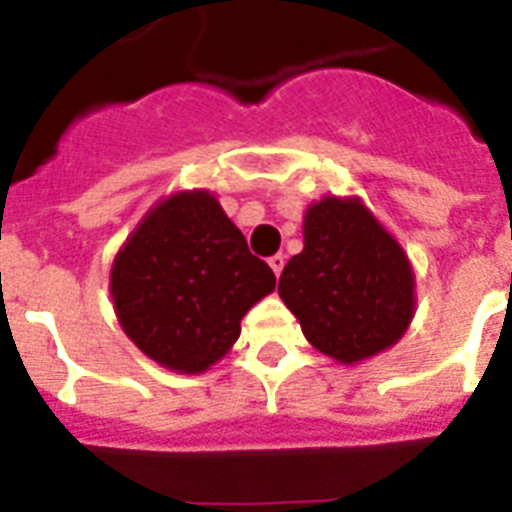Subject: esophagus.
Returning <instances> with one entry per match:
<instances>
[{"label":"esophagus","instance_id":"obj_1","mask_svg":"<svg viewBox=\"0 0 512 512\" xmlns=\"http://www.w3.org/2000/svg\"><path fill=\"white\" fill-rule=\"evenodd\" d=\"M283 263H286V257H283V255H273V257H270V260H268V265H270V268H273V273H276V276H281Z\"/></svg>","mask_w":512,"mask_h":512}]
</instances>
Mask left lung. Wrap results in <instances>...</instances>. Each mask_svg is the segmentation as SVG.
Returning a JSON list of instances; mask_svg holds the SVG:
<instances>
[{"instance_id":"obj_1","label":"left lung","mask_w":512,"mask_h":512,"mask_svg":"<svg viewBox=\"0 0 512 512\" xmlns=\"http://www.w3.org/2000/svg\"><path fill=\"white\" fill-rule=\"evenodd\" d=\"M278 294L307 341L354 364L390 349L414 317V270L359 197H322L304 213V249Z\"/></svg>"}]
</instances>
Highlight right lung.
<instances>
[{
  "instance_id": "obj_1",
  "label": "right lung",
  "mask_w": 512,
  "mask_h": 512,
  "mask_svg": "<svg viewBox=\"0 0 512 512\" xmlns=\"http://www.w3.org/2000/svg\"><path fill=\"white\" fill-rule=\"evenodd\" d=\"M276 276L210 192H176L150 210L111 265L119 325L161 367L197 375L242 333Z\"/></svg>"
}]
</instances>
